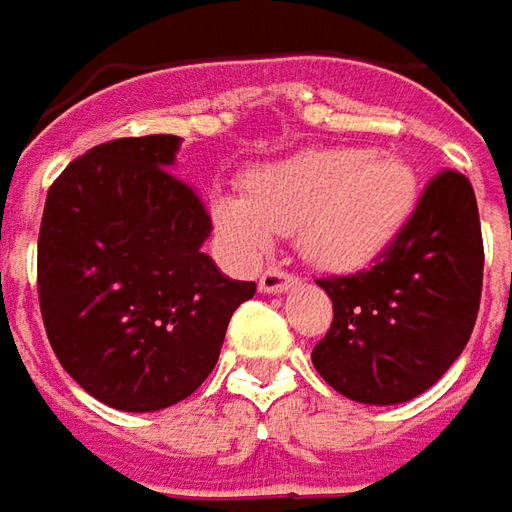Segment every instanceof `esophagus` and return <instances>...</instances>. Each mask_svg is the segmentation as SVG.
<instances>
[{
  "label": "esophagus",
  "instance_id": "34e87169",
  "mask_svg": "<svg viewBox=\"0 0 512 512\" xmlns=\"http://www.w3.org/2000/svg\"><path fill=\"white\" fill-rule=\"evenodd\" d=\"M296 284V276L281 270V267H267L262 276H259V290L262 293H284Z\"/></svg>",
  "mask_w": 512,
  "mask_h": 512
}]
</instances>
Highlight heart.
<instances>
[{"mask_svg": "<svg viewBox=\"0 0 512 512\" xmlns=\"http://www.w3.org/2000/svg\"><path fill=\"white\" fill-rule=\"evenodd\" d=\"M417 180L406 160L352 146L307 149L245 177V197H214V222L233 250L259 259L276 233L298 231L310 262L352 270L406 228Z\"/></svg>", "mask_w": 512, "mask_h": 512, "instance_id": "1", "label": "heart"}]
</instances>
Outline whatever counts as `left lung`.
Here are the masks:
<instances>
[{"label":"left lung","instance_id":"obj_1","mask_svg":"<svg viewBox=\"0 0 512 512\" xmlns=\"http://www.w3.org/2000/svg\"><path fill=\"white\" fill-rule=\"evenodd\" d=\"M482 267L473 185L445 168L369 270L318 279L332 298L329 332L312 349L318 375L369 406L406 403L431 389L471 338Z\"/></svg>","mask_w":512,"mask_h":512}]
</instances>
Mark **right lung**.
I'll use <instances>...</instances> for the list:
<instances>
[{
	"mask_svg": "<svg viewBox=\"0 0 512 512\" xmlns=\"http://www.w3.org/2000/svg\"><path fill=\"white\" fill-rule=\"evenodd\" d=\"M177 135L109 140L72 160L47 191L39 304L67 375L120 411H160L216 366L253 281L219 273L197 191L174 177Z\"/></svg>",
	"mask_w": 512,
	"mask_h": 512,
	"instance_id": "obj_1",
	"label": "right lung"
}]
</instances>
